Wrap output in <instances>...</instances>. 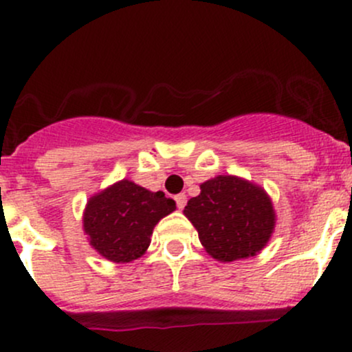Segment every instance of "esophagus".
<instances>
[{
    "label": "esophagus",
    "instance_id": "1",
    "mask_svg": "<svg viewBox=\"0 0 352 352\" xmlns=\"http://www.w3.org/2000/svg\"><path fill=\"white\" fill-rule=\"evenodd\" d=\"M175 201H177V208L184 209L187 204V196L186 194H179V196H175Z\"/></svg>",
    "mask_w": 352,
    "mask_h": 352
}]
</instances>
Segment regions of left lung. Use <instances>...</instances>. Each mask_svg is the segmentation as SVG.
I'll return each mask as SVG.
<instances>
[{
  "label": "left lung",
  "instance_id": "8db88e82",
  "mask_svg": "<svg viewBox=\"0 0 352 352\" xmlns=\"http://www.w3.org/2000/svg\"><path fill=\"white\" fill-rule=\"evenodd\" d=\"M199 187L201 194L187 202L184 214L212 258L233 262L254 257L269 243L276 211L264 187L236 175H216Z\"/></svg>",
  "mask_w": 352,
  "mask_h": 352
}]
</instances>
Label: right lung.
I'll use <instances>...</instances> for the list:
<instances>
[{
  "label": "right lung",
  "mask_w": 352,
  "mask_h": 352,
  "mask_svg": "<svg viewBox=\"0 0 352 352\" xmlns=\"http://www.w3.org/2000/svg\"><path fill=\"white\" fill-rule=\"evenodd\" d=\"M175 201L122 179L88 199L83 232L97 254L124 264L148 250L158 221L175 211Z\"/></svg>",
  "instance_id": "obj_1"
}]
</instances>
